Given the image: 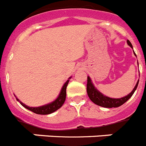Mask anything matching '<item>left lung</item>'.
Masks as SVG:
<instances>
[{
    "mask_svg": "<svg viewBox=\"0 0 146 146\" xmlns=\"http://www.w3.org/2000/svg\"><path fill=\"white\" fill-rule=\"evenodd\" d=\"M127 43H128L129 46H131L133 48L132 45H131V42L129 40H127ZM134 55L137 57L135 52H134ZM138 83H139V80H138L136 86H134L132 92L129 93L127 96H125V97H123V98H111L103 94L101 92H100L94 87V84L92 82V80L88 76L86 86L87 94H88V98H90L91 100L94 103H95L96 105L100 106L102 107H105V108H117V107H119L123 105V104H124L129 98H131V96L133 95V94H134L135 90L137 88Z\"/></svg>",
    "mask_w": 146,
    "mask_h": 146,
    "instance_id": "8db88e82",
    "label": "left lung"
}]
</instances>
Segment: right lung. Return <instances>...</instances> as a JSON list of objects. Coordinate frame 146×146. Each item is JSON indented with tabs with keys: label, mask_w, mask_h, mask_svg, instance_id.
<instances>
[{
	"label": "right lung",
	"mask_w": 146,
	"mask_h": 146,
	"mask_svg": "<svg viewBox=\"0 0 146 146\" xmlns=\"http://www.w3.org/2000/svg\"><path fill=\"white\" fill-rule=\"evenodd\" d=\"M72 78V77H71ZM71 78H69L68 79L66 83H64V85L63 86L62 88H61V91L60 92V94L58 95V98L54 100L52 103L46 104V105L42 106L39 107H29L28 106L25 105L24 103H23L22 102L19 101V100L17 99V101H19L21 105L23 106V107H25L26 109H27L28 110L34 112L35 114H52L53 112H54L55 111H57L58 109H59L63 105L65 100H66V87L68 86V81H69V79Z\"/></svg>",
	"instance_id": "obj_1"
}]
</instances>
